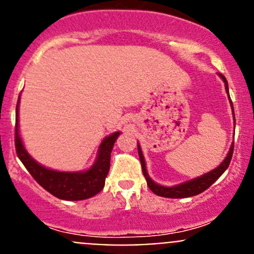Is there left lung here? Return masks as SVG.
I'll return each instance as SVG.
<instances>
[{"label": "left lung", "mask_w": 254, "mask_h": 254, "mask_svg": "<svg viewBox=\"0 0 254 254\" xmlns=\"http://www.w3.org/2000/svg\"><path fill=\"white\" fill-rule=\"evenodd\" d=\"M221 78L224 79L225 82V87H226V91L229 93V84H227L226 78L224 77V75H221ZM232 104V101H231ZM232 109H234V106H232ZM137 151H139V157H140V162H141V168H142V173L145 176L146 182H147V186L156 195H160V196H165V198H188V196H194V195H198V194L203 193L204 190H206L222 173L226 171V168L229 167L230 162H231V158H232V153H234V143L231 145V148H230L229 153H227L226 158L224 160V162L219 166L217 168H215L214 171L211 172L206 173V175L199 177V178L193 179V181H189L187 183L183 184H179V186L176 187H162V186H158L156 184L155 182L151 181V178L148 177L147 172H146V166H145V160H143V156L141 152V148L140 146L137 145Z\"/></svg>", "instance_id": "1"}]
</instances>
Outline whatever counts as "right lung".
Segmentation results:
<instances>
[{
  "instance_id": "add662e5",
  "label": "right lung",
  "mask_w": 254,
  "mask_h": 254,
  "mask_svg": "<svg viewBox=\"0 0 254 254\" xmlns=\"http://www.w3.org/2000/svg\"><path fill=\"white\" fill-rule=\"evenodd\" d=\"M18 104H19V98L17 102L16 130H14L16 152L33 178L45 190L64 200H83V199H88L98 194L106 183V177L111 167V152L120 132H114L103 140L99 147L98 158L88 171L79 173L56 172V171L48 170L35 162L24 150V146L18 134Z\"/></svg>"
}]
</instances>
